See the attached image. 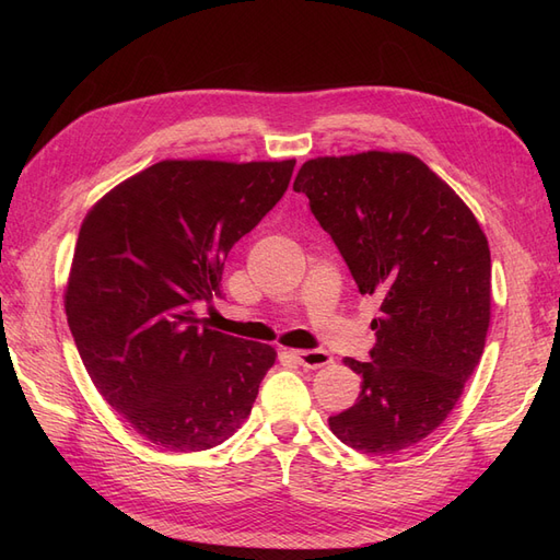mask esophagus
<instances>
[{
    "instance_id": "1",
    "label": "esophagus",
    "mask_w": 560,
    "mask_h": 560,
    "mask_svg": "<svg viewBox=\"0 0 560 560\" xmlns=\"http://www.w3.org/2000/svg\"><path fill=\"white\" fill-rule=\"evenodd\" d=\"M294 358L301 366L306 369H319V366L331 364V354L325 350H296Z\"/></svg>"
}]
</instances>
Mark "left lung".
Masks as SVG:
<instances>
[{
    "instance_id": "1",
    "label": "left lung",
    "mask_w": 560,
    "mask_h": 560,
    "mask_svg": "<svg viewBox=\"0 0 560 560\" xmlns=\"http://www.w3.org/2000/svg\"><path fill=\"white\" fill-rule=\"evenodd\" d=\"M294 191L341 252L362 294L381 299L350 409L329 418L354 451L397 453L432 434L477 369L490 322V249L451 186L411 154L366 151L301 165Z\"/></svg>"
}]
</instances>
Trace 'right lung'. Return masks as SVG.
Instances as JSON below:
<instances>
[{"instance_id": "1", "label": "right lung", "mask_w": 560, "mask_h": 560, "mask_svg": "<svg viewBox=\"0 0 560 560\" xmlns=\"http://www.w3.org/2000/svg\"><path fill=\"white\" fill-rule=\"evenodd\" d=\"M296 161H161L83 219L67 322L97 393L163 451L219 446L249 416L276 350L200 327L231 247L273 210Z\"/></svg>"}]
</instances>
